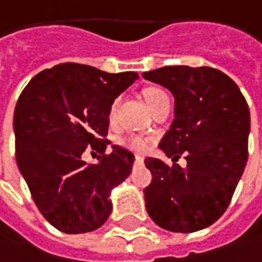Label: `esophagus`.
Masks as SVG:
<instances>
[{
	"mask_svg": "<svg viewBox=\"0 0 262 262\" xmlns=\"http://www.w3.org/2000/svg\"><path fill=\"white\" fill-rule=\"evenodd\" d=\"M135 162L142 163V162H144V157H142V156H135Z\"/></svg>",
	"mask_w": 262,
	"mask_h": 262,
	"instance_id": "esophagus-1",
	"label": "esophagus"
}]
</instances>
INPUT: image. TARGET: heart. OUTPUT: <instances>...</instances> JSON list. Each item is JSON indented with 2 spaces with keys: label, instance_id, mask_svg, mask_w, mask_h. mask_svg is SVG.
I'll return each instance as SVG.
<instances>
[{
  "label": "heart",
  "instance_id": "obj_1",
  "mask_svg": "<svg viewBox=\"0 0 262 262\" xmlns=\"http://www.w3.org/2000/svg\"><path fill=\"white\" fill-rule=\"evenodd\" d=\"M167 96L163 90L160 89H148L145 92V99L148 102V105L152 108L159 100ZM120 103H121V96H117L116 99L111 102L110 105V111H108V120L110 123H114L117 118V113H118V108H120ZM120 145H123L124 148L135 151V152H144L146 148L149 146V139L142 136V135H129V136H124L118 141Z\"/></svg>",
  "mask_w": 262,
  "mask_h": 262
}]
</instances>
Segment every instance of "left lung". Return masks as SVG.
Returning <instances> with one entry per match:
<instances>
[{"instance_id":"1","label":"left lung","mask_w":262,"mask_h":262,"mask_svg":"<svg viewBox=\"0 0 262 262\" xmlns=\"http://www.w3.org/2000/svg\"><path fill=\"white\" fill-rule=\"evenodd\" d=\"M142 77L172 92L175 118L159 146L187 160V167H170L146 157L152 175L144 190L146 212L169 231L203 230L228 208L248 162L246 99L228 75L209 67H164Z\"/></svg>"}]
</instances>
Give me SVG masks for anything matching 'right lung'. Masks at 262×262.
I'll list each match as a JSON object with an SVG mask.
<instances>
[{"label":"right lung","instance_id":"right-lung-1","mask_svg":"<svg viewBox=\"0 0 262 262\" xmlns=\"http://www.w3.org/2000/svg\"><path fill=\"white\" fill-rule=\"evenodd\" d=\"M133 71L110 74L80 63H60L37 74L16 103V160L41 215L68 234L99 228L108 220L111 190L130 175L135 156L108 144L111 102L138 80ZM104 156L85 165L81 156Z\"/></svg>","mask_w":262,"mask_h":262}]
</instances>
